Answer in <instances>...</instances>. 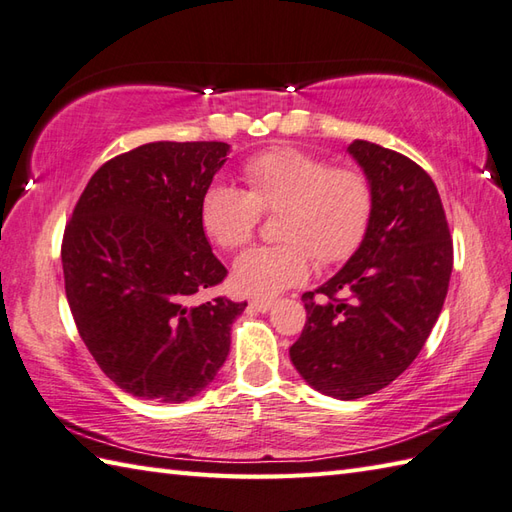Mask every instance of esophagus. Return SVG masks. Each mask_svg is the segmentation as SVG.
<instances>
[{"instance_id": "esophagus-1", "label": "esophagus", "mask_w": 512, "mask_h": 512, "mask_svg": "<svg viewBox=\"0 0 512 512\" xmlns=\"http://www.w3.org/2000/svg\"><path fill=\"white\" fill-rule=\"evenodd\" d=\"M249 307L260 311V314H267V311L274 307V300H271V298H254L252 302H249Z\"/></svg>"}]
</instances>
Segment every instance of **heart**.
<instances>
[{"label": "heart", "instance_id": "b5f03b06", "mask_svg": "<svg viewBox=\"0 0 512 512\" xmlns=\"http://www.w3.org/2000/svg\"><path fill=\"white\" fill-rule=\"evenodd\" d=\"M247 192L212 183L201 198V225L212 241L236 252L252 241L260 212H280L283 243L252 247L234 263L232 285L245 296H276L309 276L311 256L320 265L349 258L371 221L373 190L353 168H329L298 148H271L243 165Z\"/></svg>", "mask_w": 512, "mask_h": 512}]
</instances>
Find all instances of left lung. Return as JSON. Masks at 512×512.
Returning <instances> with one entry per match:
<instances>
[{
	"label": "left lung",
	"instance_id": "left-lung-1",
	"mask_svg": "<svg viewBox=\"0 0 512 512\" xmlns=\"http://www.w3.org/2000/svg\"><path fill=\"white\" fill-rule=\"evenodd\" d=\"M347 152L371 183V221L347 265L302 294L307 322L289 358L309 387L358 400L409 369L431 336L453 241L442 198L420 165L360 139Z\"/></svg>",
	"mask_w": 512,
	"mask_h": 512
}]
</instances>
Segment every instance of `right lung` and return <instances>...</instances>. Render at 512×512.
I'll return each mask as SVG.
<instances>
[{
    "mask_svg": "<svg viewBox=\"0 0 512 512\" xmlns=\"http://www.w3.org/2000/svg\"><path fill=\"white\" fill-rule=\"evenodd\" d=\"M227 154L221 141H156L114 156L66 225L61 265L79 336L134 398L192 400L227 360L247 302L201 300L227 276L201 225Z\"/></svg>",
    "mask_w": 512,
    "mask_h": 512,
    "instance_id": "1",
    "label": "right lung"
}]
</instances>
